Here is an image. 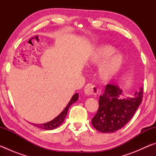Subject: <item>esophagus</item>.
I'll return each instance as SVG.
<instances>
[{"label": "esophagus", "mask_w": 156, "mask_h": 156, "mask_svg": "<svg viewBox=\"0 0 156 156\" xmlns=\"http://www.w3.org/2000/svg\"><path fill=\"white\" fill-rule=\"evenodd\" d=\"M84 93L87 96H92V95H96L98 93V89L96 87L91 83H89L84 87Z\"/></svg>", "instance_id": "1"}]
</instances>
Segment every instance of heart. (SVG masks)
<instances>
[{"label": "heart", "mask_w": 156, "mask_h": 156, "mask_svg": "<svg viewBox=\"0 0 156 156\" xmlns=\"http://www.w3.org/2000/svg\"><path fill=\"white\" fill-rule=\"evenodd\" d=\"M116 52L114 47L109 44H100L92 50L88 58L91 65H100L99 78L103 81H109L120 72L125 63V57Z\"/></svg>", "instance_id": "b5f03b06"}]
</instances>
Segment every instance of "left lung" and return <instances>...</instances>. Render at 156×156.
<instances>
[{"label": "left lung", "instance_id": "left-lung-1", "mask_svg": "<svg viewBox=\"0 0 156 156\" xmlns=\"http://www.w3.org/2000/svg\"><path fill=\"white\" fill-rule=\"evenodd\" d=\"M122 90L108 84L100 96L98 112L91 119L94 127L102 133H113L129 122L141 104L143 87L136 91L133 97L122 98Z\"/></svg>", "mask_w": 156, "mask_h": 156}]
</instances>
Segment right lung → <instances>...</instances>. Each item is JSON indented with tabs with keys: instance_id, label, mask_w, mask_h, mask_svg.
Segmentation results:
<instances>
[{
	"instance_id": "add662e5",
	"label": "right lung",
	"mask_w": 156,
	"mask_h": 156,
	"mask_svg": "<svg viewBox=\"0 0 156 156\" xmlns=\"http://www.w3.org/2000/svg\"><path fill=\"white\" fill-rule=\"evenodd\" d=\"M78 99V94H75L72 96V98H71L70 101L69 102V103L65 108V109L63 110L62 112L57 116V117L55 118L54 119H53L52 120L49 121V122H47L46 123L32 124V125L34 126H37V127H38V128L44 129V130H53V129L58 127V126L61 125L62 122H64L65 118L66 117V115H67V114L68 110H69V107H71V105L77 101Z\"/></svg>"
}]
</instances>
